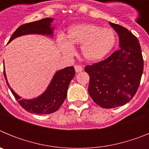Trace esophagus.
<instances>
[{
  "mask_svg": "<svg viewBox=\"0 0 149 149\" xmlns=\"http://www.w3.org/2000/svg\"><path fill=\"white\" fill-rule=\"evenodd\" d=\"M74 69H75V72H77V73H78V72H82V71H83V67L81 66V65H76L75 66H74Z\"/></svg>",
  "mask_w": 149,
  "mask_h": 149,
  "instance_id": "obj_1",
  "label": "esophagus"
}]
</instances>
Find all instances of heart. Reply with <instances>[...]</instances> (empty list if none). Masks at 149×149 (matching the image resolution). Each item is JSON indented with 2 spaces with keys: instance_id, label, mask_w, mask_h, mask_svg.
<instances>
[{
  "instance_id": "b5f03b06",
  "label": "heart",
  "mask_w": 149,
  "mask_h": 149,
  "mask_svg": "<svg viewBox=\"0 0 149 149\" xmlns=\"http://www.w3.org/2000/svg\"><path fill=\"white\" fill-rule=\"evenodd\" d=\"M66 38L60 35L57 39L59 49L65 55L74 52L73 45H81V51L87 61L96 62L104 58L113 50L116 42L114 31L107 27L101 28L93 24L73 26L68 30Z\"/></svg>"
}]
</instances>
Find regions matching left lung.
Listing matches in <instances>:
<instances>
[{"instance_id":"8db88e82","label":"left lung","mask_w":149,"mask_h":149,"mask_svg":"<svg viewBox=\"0 0 149 149\" xmlns=\"http://www.w3.org/2000/svg\"><path fill=\"white\" fill-rule=\"evenodd\" d=\"M110 24L119 36L120 48L104 60L85 66L89 75L88 92L98 106L114 108L125 104L139 88L143 58L137 38L127 28Z\"/></svg>"}]
</instances>
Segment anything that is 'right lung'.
Returning a JSON list of instances; mask_svg holds the SVG:
<instances>
[{"label":"right lung","mask_w":149,"mask_h":149,"mask_svg":"<svg viewBox=\"0 0 149 149\" xmlns=\"http://www.w3.org/2000/svg\"><path fill=\"white\" fill-rule=\"evenodd\" d=\"M53 18H46L36 22L22 24L13 33L8 42H11L15 38L26 34L37 33L52 36L53 28L50 27ZM3 74L8 86L10 87L12 93L18 104L29 113L44 115L52 113L56 111L63 104L66 98L68 85L75 75V71L73 66L67 67L64 69L58 71L55 74L47 90L39 97L31 100L21 99V97L15 94V92L10 88L7 83L4 70Z\"/></svg>","instance_id":"add662e5"}]
</instances>
